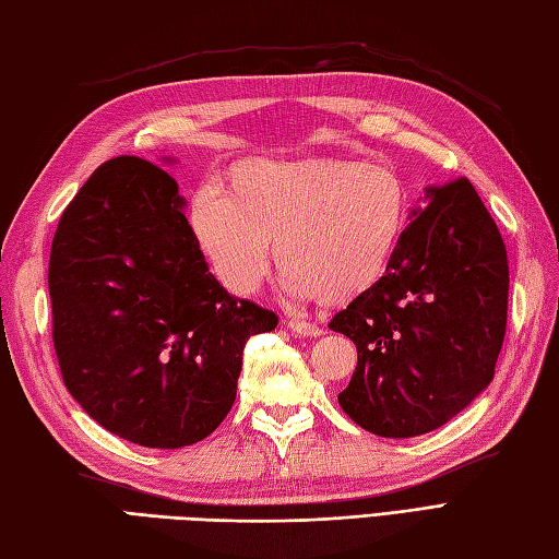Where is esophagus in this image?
Instances as JSON below:
<instances>
[{"label": "esophagus", "instance_id": "obj_1", "mask_svg": "<svg viewBox=\"0 0 559 559\" xmlns=\"http://www.w3.org/2000/svg\"><path fill=\"white\" fill-rule=\"evenodd\" d=\"M287 330L294 332V334H298V336H320V334H322V330H320V326H318L316 322L296 320V318L287 320Z\"/></svg>", "mask_w": 559, "mask_h": 559}]
</instances>
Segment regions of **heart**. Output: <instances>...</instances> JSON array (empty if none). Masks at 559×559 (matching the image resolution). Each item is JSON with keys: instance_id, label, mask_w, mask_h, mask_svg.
Masks as SVG:
<instances>
[{"instance_id": "obj_1", "label": "heart", "mask_w": 559, "mask_h": 559, "mask_svg": "<svg viewBox=\"0 0 559 559\" xmlns=\"http://www.w3.org/2000/svg\"><path fill=\"white\" fill-rule=\"evenodd\" d=\"M233 197L206 185L189 223L227 289L251 294L272 247L284 292L342 306L386 275L411 223V189L384 166L353 158L251 160L229 177Z\"/></svg>"}]
</instances>
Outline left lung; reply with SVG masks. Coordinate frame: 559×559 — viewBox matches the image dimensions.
Instances as JSON below:
<instances>
[{
	"label": "left lung",
	"mask_w": 559,
	"mask_h": 559,
	"mask_svg": "<svg viewBox=\"0 0 559 559\" xmlns=\"http://www.w3.org/2000/svg\"><path fill=\"white\" fill-rule=\"evenodd\" d=\"M386 275L330 330L358 348L338 405L362 429L411 439L443 427L491 384L506 338L510 270L469 180L427 187Z\"/></svg>",
	"instance_id": "left-lung-1"
}]
</instances>
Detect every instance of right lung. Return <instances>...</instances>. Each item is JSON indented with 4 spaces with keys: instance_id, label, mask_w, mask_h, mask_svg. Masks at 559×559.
I'll list each match as a JSON object with an SVG mask.
<instances>
[{
    "instance_id": "1",
    "label": "right lung",
    "mask_w": 559,
    "mask_h": 559,
    "mask_svg": "<svg viewBox=\"0 0 559 559\" xmlns=\"http://www.w3.org/2000/svg\"><path fill=\"white\" fill-rule=\"evenodd\" d=\"M185 206L166 170L118 156L68 203L51 241L63 384L104 429L146 448L213 433L235 403L249 336L277 326L275 312L211 275Z\"/></svg>"
}]
</instances>
